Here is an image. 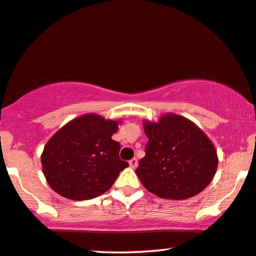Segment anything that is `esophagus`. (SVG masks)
Segmentation results:
<instances>
[{
    "label": "esophagus",
    "mask_w": 256,
    "mask_h": 256,
    "mask_svg": "<svg viewBox=\"0 0 256 256\" xmlns=\"http://www.w3.org/2000/svg\"><path fill=\"white\" fill-rule=\"evenodd\" d=\"M128 164H130V166L132 168H136L138 166V160H137V158H132L130 162H128Z\"/></svg>",
    "instance_id": "esophagus-1"
}]
</instances>
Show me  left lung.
Masks as SVG:
<instances>
[{
	"mask_svg": "<svg viewBox=\"0 0 256 256\" xmlns=\"http://www.w3.org/2000/svg\"><path fill=\"white\" fill-rule=\"evenodd\" d=\"M148 142L136 173L145 188L164 199L196 196L212 182L218 156L207 136L178 114L145 122Z\"/></svg>",
	"mask_w": 256,
	"mask_h": 256,
	"instance_id": "1",
	"label": "left lung"
}]
</instances>
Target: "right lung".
I'll return each mask as SVG.
<instances>
[{
    "label": "right lung",
    "instance_id": "obj_1",
    "mask_svg": "<svg viewBox=\"0 0 256 256\" xmlns=\"http://www.w3.org/2000/svg\"><path fill=\"white\" fill-rule=\"evenodd\" d=\"M118 122L97 114L74 119L54 134L43 150V173L54 192L72 200H88L110 188L128 164L119 158L112 139Z\"/></svg>",
    "mask_w": 256,
    "mask_h": 256
}]
</instances>
